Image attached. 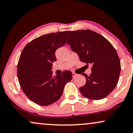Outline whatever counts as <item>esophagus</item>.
<instances>
[{
  "instance_id": "obj_1",
  "label": "esophagus",
  "mask_w": 133,
  "mask_h": 133,
  "mask_svg": "<svg viewBox=\"0 0 133 133\" xmlns=\"http://www.w3.org/2000/svg\"><path fill=\"white\" fill-rule=\"evenodd\" d=\"M72 74H73V77H75L76 75H77V74L75 73L74 72H72Z\"/></svg>"
}]
</instances>
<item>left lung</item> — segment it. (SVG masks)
Wrapping results in <instances>:
<instances>
[{
  "label": "left lung",
  "instance_id": "1",
  "mask_svg": "<svg viewBox=\"0 0 133 133\" xmlns=\"http://www.w3.org/2000/svg\"><path fill=\"white\" fill-rule=\"evenodd\" d=\"M68 44L78 55L81 62L91 64V74H83L86 79L79 88L83 96L91 100H101L116 88L121 65L114 47L105 38L90 30L70 31Z\"/></svg>",
  "mask_w": 133,
  "mask_h": 133
}]
</instances>
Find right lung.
I'll return each mask as SVG.
<instances>
[{
    "instance_id": "add662e5",
    "label": "right lung",
    "mask_w": 133,
    "mask_h": 133,
    "mask_svg": "<svg viewBox=\"0 0 133 133\" xmlns=\"http://www.w3.org/2000/svg\"><path fill=\"white\" fill-rule=\"evenodd\" d=\"M69 31L44 35L26 44L17 64V78L21 88L31 101L41 106L56 102L63 94L65 84L72 73L64 71L53 76L55 52L66 43Z\"/></svg>"
}]
</instances>
